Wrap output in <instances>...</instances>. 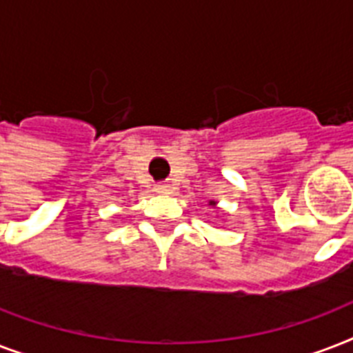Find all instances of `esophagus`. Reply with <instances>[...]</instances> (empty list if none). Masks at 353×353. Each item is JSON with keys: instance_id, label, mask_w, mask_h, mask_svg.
<instances>
[{"instance_id": "1", "label": "esophagus", "mask_w": 353, "mask_h": 353, "mask_svg": "<svg viewBox=\"0 0 353 353\" xmlns=\"http://www.w3.org/2000/svg\"><path fill=\"white\" fill-rule=\"evenodd\" d=\"M155 192L166 194L168 192V185H166V183H159V185H155Z\"/></svg>"}]
</instances>
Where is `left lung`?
Masks as SVG:
<instances>
[{"mask_svg": "<svg viewBox=\"0 0 353 353\" xmlns=\"http://www.w3.org/2000/svg\"><path fill=\"white\" fill-rule=\"evenodd\" d=\"M210 205H214V201H210Z\"/></svg>", "mask_w": 353, "mask_h": 353, "instance_id": "8db88e82", "label": "left lung"}]
</instances>
